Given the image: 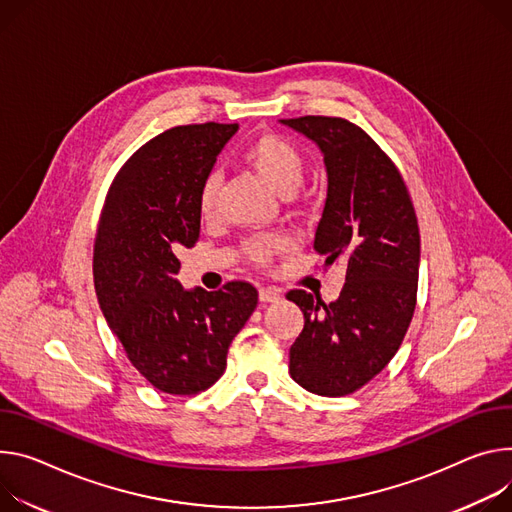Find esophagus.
Wrapping results in <instances>:
<instances>
[{
  "instance_id": "34e87169",
  "label": "esophagus",
  "mask_w": 512,
  "mask_h": 512,
  "mask_svg": "<svg viewBox=\"0 0 512 512\" xmlns=\"http://www.w3.org/2000/svg\"><path fill=\"white\" fill-rule=\"evenodd\" d=\"M280 298H282V294L277 288H261L259 290V300L261 302H277Z\"/></svg>"
}]
</instances>
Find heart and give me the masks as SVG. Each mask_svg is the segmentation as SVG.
Segmentation results:
<instances>
[{
  "instance_id": "heart-1",
  "label": "heart",
  "mask_w": 512,
  "mask_h": 512,
  "mask_svg": "<svg viewBox=\"0 0 512 512\" xmlns=\"http://www.w3.org/2000/svg\"><path fill=\"white\" fill-rule=\"evenodd\" d=\"M243 159L280 196L296 194V190L304 181V171H306L304 153L300 151L298 145H294L284 136L261 134L253 138L243 153ZM218 188H220V179L216 173H210L202 181V188L198 192V210L204 218H210L216 212ZM280 245L282 241L277 239H257V241H249L245 251L253 263L265 265L269 263L271 255L280 249Z\"/></svg>"
}]
</instances>
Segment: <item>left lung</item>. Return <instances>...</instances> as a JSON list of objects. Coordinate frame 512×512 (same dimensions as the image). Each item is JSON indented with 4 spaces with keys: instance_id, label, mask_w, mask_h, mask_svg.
<instances>
[{
    "instance_id": "left-lung-1",
    "label": "left lung",
    "mask_w": 512,
    "mask_h": 512,
    "mask_svg": "<svg viewBox=\"0 0 512 512\" xmlns=\"http://www.w3.org/2000/svg\"><path fill=\"white\" fill-rule=\"evenodd\" d=\"M282 124L318 145L329 175L314 249L324 267L347 265L339 300L324 304L288 292L304 312L290 347V374L312 394L345 396L363 388L396 355L416 306L421 235L406 183L363 128L333 116Z\"/></svg>"
}]
</instances>
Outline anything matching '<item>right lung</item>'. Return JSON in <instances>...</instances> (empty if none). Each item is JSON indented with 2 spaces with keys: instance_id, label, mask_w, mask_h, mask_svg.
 <instances>
[{
  "instance_id": "right-lung-1",
  "label": "right lung",
  "mask_w": 512,
  "mask_h": 512,
  "mask_svg": "<svg viewBox=\"0 0 512 512\" xmlns=\"http://www.w3.org/2000/svg\"><path fill=\"white\" fill-rule=\"evenodd\" d=\"M239 124H185L138 149L114 177L96 232L94 284L130 363L157 390L194 396L226 369L257 308L249 282L183 290L177 251L200 237L198 192Z\"/></svg>"
}]
</instances>
